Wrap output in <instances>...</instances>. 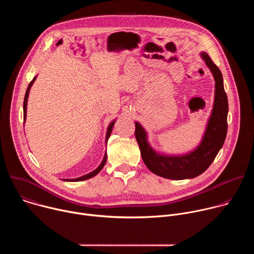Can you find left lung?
<instances>
[{
    "instance_id": "8db88e82",
    "label": "left lung",
    "mask_w": 254,
    "mask_h": 254,
    "mask_svg": "<svg viewBox=\"0 0 254 254\" xmlns=\"http://www.w3.org/2000/svg\"><path fill=\"white\" fill-rule=\"evenodd\" d=\"M215 79V100L212 115L199 147L185 156H164L157 154L147 140V133L138 123H135L134 135L143 163L154 174L172 180L195 178L204 173L212 164L222 148L227 134L228 99L223 85V77L219 68L209 55L201 53Z\"/></svg>"
}]
</instances>
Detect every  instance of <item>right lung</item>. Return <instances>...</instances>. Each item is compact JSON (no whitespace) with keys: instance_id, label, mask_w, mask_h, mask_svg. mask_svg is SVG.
I'll return each instance as SVG.
<instances>
[{"instance_id":"obj_1","label":"right lung","mask_w":254,"mask_h":254,"mask_svg":"<svg viewBox=\"0 0 254 254\" xmlns=\"http://www.w3.org/2000/svg\"><path fill=\"white\" fill-rule=\"evenodd\" d=\"M35 79H36V77H34L33 78V80L29 83V85H28V88H27V90H26V93H25V98H24V104H23V110H24V123H25V120H26V112H27V100H28V95H29V91H30V88H31V86H32V84L34 83V81H35ZM114 125H115V122H113L111 125H110V127H108V128H107V133H106V141H107V139H108V137H110V135H111V133H112V131H113V127H114ZM106 158H107V156H106V154L104 155V158H103V160H102V162H101V164L99 165V167L97 168V169H95L93 172H91V173H89V174H87V175H84V176H82V177H80V178H76V179H71L70 181L71 182H78V181H83V180H87V179H90V178H92V177H94L95 175H97L101 170H102V168L104 167V165H105V163H106ZM67 181H69V180H67Z\"/></svg>"}]
</instances>
